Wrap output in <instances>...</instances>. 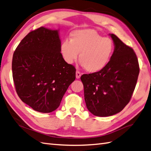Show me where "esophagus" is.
<instances>
[{
    "instance_id": "1",
    "label": "esophagus",
    "mask_w": 151,
    "mask_h": 151,
    "mask_svg": "<svg viewBox=\"0 0 151 151\" xmlns=\"http://www.w3.org/2000/svg\"><path fill=\"white\" fill-rule=\"evenodd\" d=\"M81 76V73L79 71H76V78L79 79Z\"/></svg>"
}]
</instances>
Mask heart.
Masks as SVG:
<instances>
[{"label": "heart", "mask_w": 151, "mask_h": 151, "mask_svg": "<svg viewBox=\"0 0 151 151\" xmlns=\"http://www.w3.org/2000/svg\"><path fill=\"white\" fill-rule=\"evenodd\" d=\"M114 45L110 38L102 37L93 29L73 31L68 40L61 44L60 51L64 60L72 64L79 56L80 64L90 73L99 72L107 65Z\"/></svg>", "instance_id": "obj_1"}]
</instances>
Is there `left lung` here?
Instances as JSON below:
<instances>
[{
  "label": "left lung",
  "mask_w": 151,
  "mask_h": 151,
  "mask_svg": "<svg viewBox=\"0 0 151 151\" xmlns=\"http://www.w3.org/2000/svg\"><path fill=\"white\" fill-rule=\"evenodd\" d=\"M109 35L114 51L107 65L99 72L81 77L87 109L99 117L114 115L125 107L131 99L140 71L133 49L116 35Z\"/></svg>",
  "instance_id": "left-lung-1"
}]
</instances>
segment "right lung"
I'll list each match as a JSON object with an SVG mask.
<instances>
[{
    "label": "right lung",
    "instance_id": "right-lung-1",
    "mask_svg": "<svg viewBox=\"0 0 151 151\" xmlns=\"http://www.w3.org/2000/svg\"><path fill=\"white\" fill-rule=\"evenodd\" d=\"M59 30L43 27L30 32L14 52L12 71L19 99L34 111L49 113L58 108L76 68L60 51Z\"/></svg>",
    "mask_w": 151,
    "mask_h": 151
}]
</instances>
